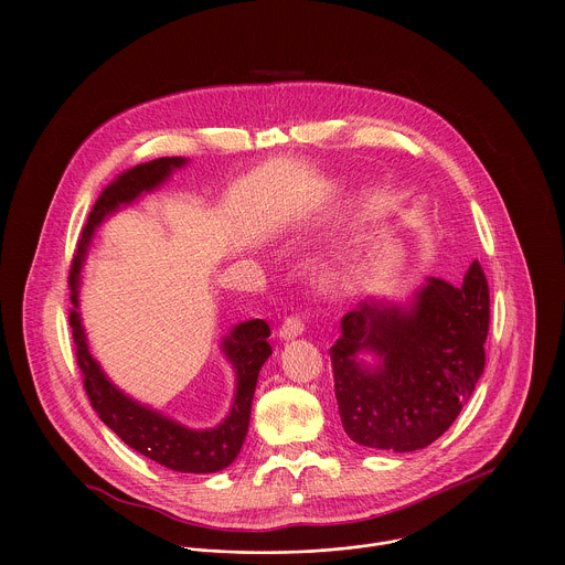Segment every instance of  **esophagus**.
<instances>
[{"label": "esophagus", "mask_w": 565, "mask_h": 565, "mask_svg": "<svg viewBox=\"0 0 565 565\" xmlns=\"http://www.w3.org/2000/svg\"><path fill=\"white\" fill-rule=\"evenodd\" d=\"M305 332V322L302 318H287L280 326V337L282 339H296Z\"/></svg>", "instance_id": "obj_1"}]
</instances>
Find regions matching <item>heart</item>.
Returning <instances> with one entry per match:
<instances>
[{
    "label": "heart",
    "mask_w": 565,
    "mask_h": 565,
    "mask_svg": "<svg viewBox=\"0 0 565 565\" xmlns=\"http://www.w3.org/2000/svg\"><path fill=\"white\" fill-rule=\"evenodd\" d=\"M320 276H322L326 282H334V280H339L341 271H339V267H337L332 260H322V265H320Z\"/></svg>",
    "instance_id": "obj_1"
}]
</instances>
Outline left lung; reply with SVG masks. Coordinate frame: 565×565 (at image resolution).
<instances>
[{"instance_id":"obj_1","label":"left lung","mask_w":565,"mask_h":565,"mask_svg":"<svg viewBox=\"0 0 565 565\" xmlns=\"http://www.w3.org/2000/svg\"><path fill=\"white\" fill-rule=\"evenodd\" d=\"M489 289L479 260L455 287L428 276L406 302L363 298L330 348L334 396L348 437L413 452L441 437L484 367Z\"/></svg>"}]
</instances>
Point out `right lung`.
Returning a JSON list of instances; mask_svg holds the SVG:
<instances>
[{
	"instance_id": "right-lung-1",
	"label": "right lung",
	"mask_w": 565,
	"mask_h": 565,
	"mask_svg": "<svg viewBox=\"0 0 565 565\" xmlns=\"http://www.w3.org/2000/svg\"><path fill=\"white\" fill-rule=\"evenodd\" d=\"M186 164L189 159L182 157L143 162L121 173L113 184L104 189L88 215L78 252L74 256L70 285L72 305L76 309L70 316V323L76 343L78 365L84 374V390L99 419L124 444H128L143 457L161 463L167 470L186 475H211L228 468L237 459L245 441L258 372L271 354V345L267 341V322L249 320L237 323L228 330V334L222 337L220 350L235 372L233 403L226 417L217 426L191 428L173 419L171 415H164L159 408L132 398L108 379L99 361L90 354L81 313L82 267L97 228L121 209L139 202L148 193L159 191L178 169H184Z\"/></svg>"
}]
</instances>
